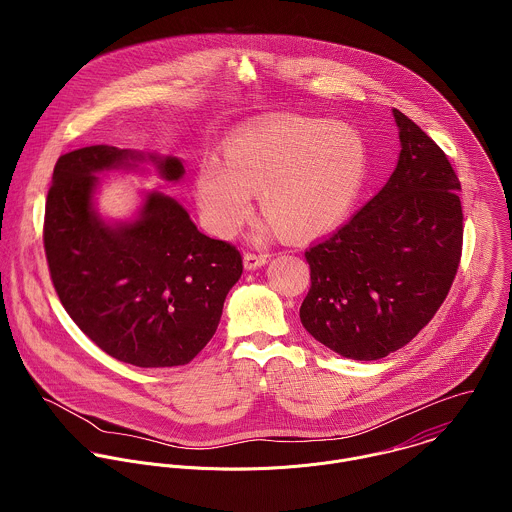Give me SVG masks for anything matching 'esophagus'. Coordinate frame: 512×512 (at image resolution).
I'll return each instance as SVG.
<instances>
[{"label":"esophagus","mask_w":512,"mask_h":512,"mask_svg":"<svg viewBox=\"0 0 512 512\" xmlns=\"http://www.w3.org/2000/svg\"><path fill=\"white\" fill-rule=\"evenodd\" d=\"M268 262V254H256V252H244V268L256 270Z\"/></svg>","instance_id":"1"}]
</instances>
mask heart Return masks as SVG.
<instances>
[{"label":"heart","instance_id":"b5f03b06","mask_svg":"<svg viewBox=\"0 0 512 512\" xmlns=\"http://www.w3.org/2000/svg\"><path fill=\"white\" fill-rule=\"evenodd\" d=\"M366 146L349 126L280 116L252 124L226 144V163L207 157L197 199L207 226L236 232L258 191L260 211L290 238H309L345 219L365 183Z\"/></svg>","mask_w":512,"mask_h":512}]
</instances>
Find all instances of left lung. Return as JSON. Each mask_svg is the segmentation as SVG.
I'll return each mask as SVG.
<instances>
[{
    "label": "left lung",
    "instance_id": "1",
    "mask_svg": "<svg viewBox=\"0 0 512 512\" xmlns=\"http://www.w3.org/2000/svg\"><path fill=\"white\" fill-rule=\"evenodd\" d=\"M394 118L402 151L388 183L305 252L311 286L299 319L355 361L402 349L432 321L463 250L461 185L447 155L400 110Z\"/></svg>",
    "mask_w": 512,
    "mask_h": 512
}]
</instances>
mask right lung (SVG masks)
Returning a JSON list of instances; mask_svg holds the SVG:
<instances>
[{"label": "right lung", "mask_w": 512, "mask_h": 512, "mask_svg": "<svg viewBox=\"0 0 512 512\" xmlns=\"http://www.w3.org/2000/svg\"><path fill=\"white\" fill-rule=\"evenodd\" d=\"M112 146L61 155L49 187L43 244L51 282L80 331L110 357L142 368L191 363L219 327L242 256L197 230L173 199L147 195L142 217L116 228L92 211L94 173L144 161ZM177 181V157L149 155Z\"/></svg>", "instance_id": "add662e5"}]
</instances>
